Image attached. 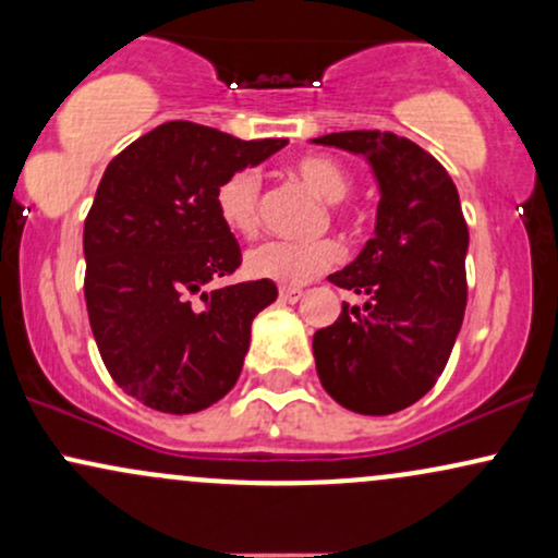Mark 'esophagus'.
<instances>
[{
	"mask_svg": "<svg viewBox=\"0 0 558 558\" xmlns=\"http://www.w3.org/2000/svg\"><path fill=\"white\" fill-rule=\"evenodd\" d=\"M301 296H304V291L296 286H283L280 288V301H288V304H293V301H299Z\"/></svg>",
	"mask_w": 558,
	"mask_h": 558,
	"instance_id": "obj_1",
	"label": "esophagus"
}]
</instances>
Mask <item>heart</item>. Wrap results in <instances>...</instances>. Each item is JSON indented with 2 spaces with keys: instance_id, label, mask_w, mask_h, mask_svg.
Instances as JSON below:
<instances>
[{
  "instance_id": "heart-1",
  "label": "heart",
  "mask_w": 558,
  "mask_h": 558,
  "mask_svg": "<svg viewBox=\"0 0 558 558\" xmlns=\"http://www.w3.org/2000/svg\"><path fill=\"white\" fill-rule=\"evenodd\" d=\"M293 181L312 191L328 204H338L349 196L351 175L338 159L325 155L299 157L288 168ZM217 220L228 233L248 235L259 228V178L252 170H235L222 178L215 189ZM343 257V248L336 241L293 243V241H265L254 246L243 259V270L257 280H272L280 286H304L317 275L328 272Z\"/></svg>"
}]
</instances>
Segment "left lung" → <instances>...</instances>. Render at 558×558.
<instances>
[{"label":"left lung","instance_id":"obj_1","mask_svg":"<svg viewBox=\"0 0 558 558\" xmlns=\"http://www.w3.org/2000/svg\"><path fill=\"white\" fill-rule=\"evenodd\" d=\"M312 144L362 155L380 191L373 239L330 283L364 296L312 338L323 388L356 414L401 412L444 373L466 306L470 248L459 191L444 165L388 131H343Z\"/></svg>","mask_w":558,"mask_h":558}]
</instances>
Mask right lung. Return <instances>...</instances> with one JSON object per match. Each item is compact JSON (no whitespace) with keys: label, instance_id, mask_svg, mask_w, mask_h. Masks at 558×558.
<instances>
[{"label":"right lung","instance_id":"add662e5","mask_svg":"<svg viewBox=\"0 0 558 558\" xmlns=\"http://www.w3.org/2000/svg\"><path fill=\"white\" fill-rule=\"evenodd\" d=\"M286 144L170 120L107 165L83 226V293L105 367L146 407L194 414L239 380L254 317L278 288L248 280L207 291L241 265L215 189Z\"/></svg>","mask_w":558,"mask_h":558}]
</instances>
